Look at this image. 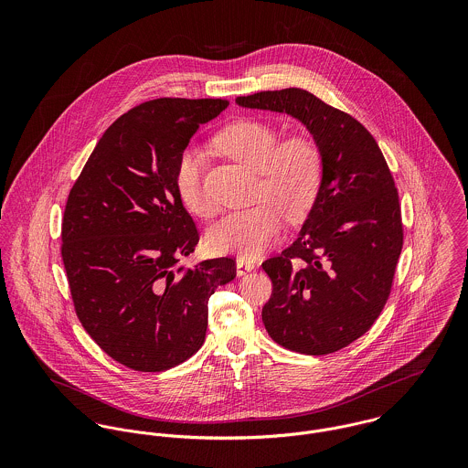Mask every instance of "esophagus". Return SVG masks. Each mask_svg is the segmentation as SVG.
Masks as SVG:
<instances>
[{
  "mask_svg": "<svg viewBox=\"0 0 468 468\" xmlns=\"http://www.w3.org/2000/svg\"><path fill=\"white\" fill-rule=\"evenodd\" d=\"M254 268H256V265L252 261L245 260V258H238L236 260V271H238V275H245V273L252 271Z\"/></svg>",
  "mask_w": 468,
  "mask_h": 468,
  "instance_id": "esophagus-1",
  "label": "esophagus"
}]
</instances>
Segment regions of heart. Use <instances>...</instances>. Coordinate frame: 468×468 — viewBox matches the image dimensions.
Segmentation results:
<instances>
[{"label": "heart", "mask_w": 468, "mask_h": 468, "mask_svg": "<svg viewBox=\"0 0 468 468\" xmlns=\"http://www.w3.org/2000/svg\"><path fill=\"white\" fill-rule=\"evenodd\" d=\"M216 142L229 156L260 173L256 197L265 201L223 216L207 232V243L218 254L258 258L279 239L282 212L290 219L303 218L317 200L324 169L321 149L306 134H293L279 142L275 130L258 121L227 126ZM175 184L193 214L208 216L212 212L201 186L200 149L182 151Z\"/></svg>", "instance_id": "b5f03b06"}]
</instances>
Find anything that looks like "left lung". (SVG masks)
Segmentation results:
<instances>
[{
  "label": "left lung",
  "mask_w": 468,
  "mask_h": 468,
  "mask_svg": "<svg viewBox=\"0 0 468 468\" xmlns=\"http://www.w3.org/2000/svg\"><path fill=\"white\" fill-rule=\"evenodd\" d=\"M236 102L297 119L321 149L317 200L297 239L263 263L273 292L261 317L286 349L334 353L373 326L391 293L403 245L395 180L373 134L306 90Z\"/></svg>",
  "instance_id": "obj_1"
}]
</instances>
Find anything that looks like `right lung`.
<instances>
[{"label": "right lung", "instance_id": "obj_1", "mask_svg": "<svg viewBox=\"0 0 468 468\" xmlns=\"http://www.w3.org/2000/svg\"><path fill=\"white\" fill-rule=\"evenodd\" d=\"M223 99H154L119 117L68 195L61 256L75 314L88 335L134 371H165L205 342L208 297L236 261L193 268L198 230L175 184L193 134Z\"/></svg>", "mask_w": 468, "mask_h": 468}]
</instances>
